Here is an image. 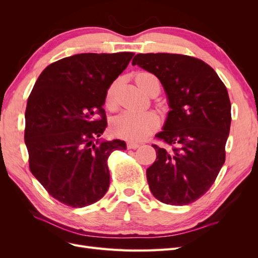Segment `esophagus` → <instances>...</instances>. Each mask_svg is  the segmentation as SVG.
<instances>
[{"instance_id":"1","label":"esophagus","mask_w":258,"mask_h":258,"mask_svg":"<svg viewBox=\"0 0 258 258\" xmlns=\"http://www.w3.org/2000/svg\"><path fill=\"white\" fill-rule=\"evenodd\" d=\"M140 146L139 143H135V142H128L127 143V147L128 150H137V148Z\"/></svg>"}]
</instances>
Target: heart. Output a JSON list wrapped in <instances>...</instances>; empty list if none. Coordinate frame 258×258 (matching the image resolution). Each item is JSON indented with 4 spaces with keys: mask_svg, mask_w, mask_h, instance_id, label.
<instances>
[{
    "mask_svg": "<svg viewBox=\"0 0 258 258\" xmlns=\"http://www.w3.org/2000/svg\"><path fill=\"white\" fill-rule=\"evenodd\" d=\"M136 83L144 92L158 80L150 72H139L136 75ZM114 85L106 91L105 102L112 108L114 106ZM158 117L153 112H131L126 111L117 115L111 122L112 134L128 141H141L147 138L158 127Z\"/></svg>",
    "mask_w": 258,
    "mask_h": 258,
    "instance_id": "heart-1",
    "label": "heart"
}]
</instances>
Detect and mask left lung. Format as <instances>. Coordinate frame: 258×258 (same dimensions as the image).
Wrapping results in <instances>:
<instances>
[{
    "label": "left lung",
    "instance_id": "1",
    "mask_svg": "<svg viewBox=\"0 0 258 258\" xmlns=\"http://www.w3.org/2000/svg\"><path fill=\"white\" fill-rule=\"evenodd\" d=\"M136 64L158 77L171 108L156 135L167 147L153 144L157 158L146 170L148 186L163 204H191L210 189L225 162L228 91L212 68L190 56L138 53Z\"/></svg>",
    "mask_w": 258,
    "mask_h": 258
}]
</instances>
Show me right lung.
Returning a JSON list of instances; mask_svg holds the SVG:
<instances>
[{"label": "right lung", "instance_id": "right-lung-1", "mask_svg": "<svg viewBox=\"0 0 258 258\" xmlns=\"http://www.w3.org/2000/svg\"><path fill=\"white\" fill-rule=\"evenodd\" d=\"M134 54L79 53L58 60L30 93L25 129L30 170L61 204L83 208L108 189L107 158L115 150H126V143L99 139L107 126L102 105Z\"/></svg>", "mask_w": 258, "mask_h": 258}]
</instances>
